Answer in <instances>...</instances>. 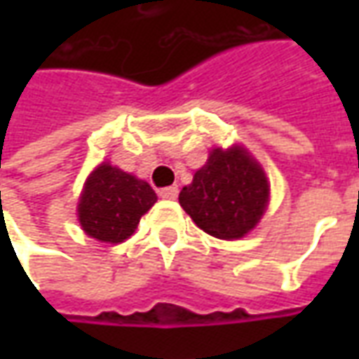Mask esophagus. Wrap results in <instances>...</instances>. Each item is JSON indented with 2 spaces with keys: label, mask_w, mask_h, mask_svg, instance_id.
I'll return each mask as SVG.
<instances>
[{
  "label": "esophagus",
  "mask_w": 359,
  "mask_h": 359,
  "mask_svg": "<svg viewBox=\"0 0 359 359\" xmlns=\"http://www.w3.org/2000/svg\"><path fill=\"white\" fill-rule=\"evenodd\" d=\"M159 196H161L163 200H177V196H179V187L161 188V190H159Z\"/></svg>",
  "instance_id": "34e87169"
}]
</instances>
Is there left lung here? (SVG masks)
I'll return each instance as SVG.
<instances>
[{"instance_id": "1", "label": "left lung", "mask_w": 359, "mask_h": 359, "mask_svg": "<svg viewBox=\"0 0 359 359\" xmlns=\"http://www.w3.org/2000/svg\"><path fill=\"white\" fill-rule=\"evenodd\" d=\"M179 202L203 233L238 241L259 223L269 202V182L248 149H211L208 161L180 190Z\"/></svg>"}]
</instances>
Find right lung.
Here are the masks:
<instances>
[{
  "mask_svg": "<svg viewBox=\"0 0 359 359\" xmlns=\"http://www.w3.org/2000/svg\"><path fill=\"white\" fill-rule=\"evenodd\" d=\"M156 202V192L146 180L102 163L86 180L76 210L88 236L118 244L136 231L142 215Z\"/></svg>",
  "mask_w": 359,
  "mask_h": 359,
  "instance_id": "right-lung-1",
  "label": "right lung"
}]
</instances>
